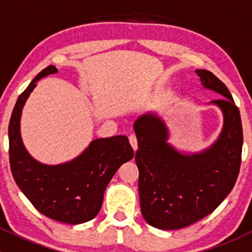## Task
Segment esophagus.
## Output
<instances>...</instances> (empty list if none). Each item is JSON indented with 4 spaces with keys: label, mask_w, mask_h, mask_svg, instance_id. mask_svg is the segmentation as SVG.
Here are the masks:
<instances>
[{
    "label": "esophagus",
    "mask_w": 252,
    "mask_h": 252,
    "mask_svg": "<svg viewBox=\"0 0 252 252\" xmlns=\"http://www.w3.org/2000/svg\"><path fill=\"white\" fill-rule=\"evenodd\" d=\"M129 142H130L134 151H136V150H138V140H136V136L134 135V134H130V135H129Z\"/></svg>",
    "instance_id": "esophagus-1"
}]
</instances>
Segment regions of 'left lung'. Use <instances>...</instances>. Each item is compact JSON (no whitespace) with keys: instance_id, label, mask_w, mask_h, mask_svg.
<instances>
[{"instance_id":"8db88e82","label":"left lung","mask_w":252,"mask_h":252,"mask_svg":"<svg viewBox=\"0 0 252 252\" xmlns=\"http://www.w3.org/2000/svg\"><path fill=\"white\" fill-rule=\"evenodd\" d=\"M205 88L220 94L213 101L224 114L218 141L201 155L185 156L168 144L163 122L145 114L134 123L141 213L152 227L180 229L212 213L232 191L241 164L243 126L227 86L210 70H196Z\"/></svg>"}]
</instances>
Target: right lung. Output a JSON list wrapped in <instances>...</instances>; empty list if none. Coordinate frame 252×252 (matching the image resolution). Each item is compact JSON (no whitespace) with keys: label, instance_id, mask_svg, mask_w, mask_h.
<instances>
[{"label":"right lung","instance_id":"1","mask_svg":"<svg viewBox=\"0 0 252 252\" xmlns=\"http://www.w3.org/2000/svg\"><path fill=\"white\" fill-rule=\"evenodd\" d=\"M57 72L55 65L42 69L18 97L8 126L9 164L17 185L32 206L51 220L79 224L100 211L103 192L117 169L133 158L134 150L123 135L97 139L78 157L60 166H45L32 159L19 133L22 108L36 81Z\"/></svg>","mask_w":252,"mask_h":252}]
</instances>
